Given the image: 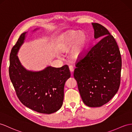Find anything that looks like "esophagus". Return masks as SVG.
Returning a JSON list of instances; mask_svg holds the SVG:
<instances>
[{"instance_id":"34e87169","label":"esophagus","mask_w":132,"mask_h":132,"mask_svg":"<svg viewBox=\"0 0 132 132\" xmlns=\"http://www.w3.org/2000/svg\"><path fill=\"white\" fill-rule=\"evenodd\" d=\"M69 68L70 71V72H71V73H72L74 71V68H73V67L72 65H70L69 67Z\"/></svg>"}]
</instances>
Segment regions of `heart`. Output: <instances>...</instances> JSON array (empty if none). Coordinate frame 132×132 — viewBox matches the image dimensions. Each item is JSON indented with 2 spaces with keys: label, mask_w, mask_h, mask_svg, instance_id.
I'll use <instances>...</instances> for the list:
<instances>
[{
  "label": "heart",
  "mask_w": 132,
  "mask_h": 132,
  "mask_svg": "<svg viewBox=\"0 0 132 132\" xmlns=\"http://www.w3.org/2000/svg\"><path fill=\"white\" fill-rule=\"evenodd\" d=\"M87 37L85 34L71 31L64 34L60 38L57 49L61 53L70 51V57L73 59L79 58L86 50Z\"/></svg>",
  "instance_id": "heart-1"
}]
</instances>
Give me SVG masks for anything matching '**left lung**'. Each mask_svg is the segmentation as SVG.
I'll use <instances>...</instances> for the list:
<instances>
[{"label":"left lung","mask_w":132,"mask_h":132,"mask_svg":"<svg viewBox=\"0 0 132 132\" xmlns=\"http://www.w3.org/2000/svg\"><path fill=\"white\" fill-rule=\"evenodd\" d=\"M95 38L102 37L77 61L74 77L84 104L100 107L117 94L120 84L121 57L114 37L103 26L92 23Z\"/></svg>","instance_id":"left-lung-1"}]
</instances>
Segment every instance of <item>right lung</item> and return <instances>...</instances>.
Instances as JSON below:
<instances>
[{
	"label": "right lung",
	"instance_id": "obj_1",
	"mask_svg": "<svg viewBox=\"0 0 132 132\" xmlns=\"http://www.w3.org/2000/svg\"><path fill=\"white\" fill-rule=\"evenodd\" d=\"M22 34L10 54L9 74L18 98L26 106L42 114L57 111L63 105L64 87L70 77L67 65L60 68L48 67L39 72L27 70L17 56L25 38Z\"/></svg>",
	"mask_w": 132,
	"mask_h": 132
}]
</instances>
